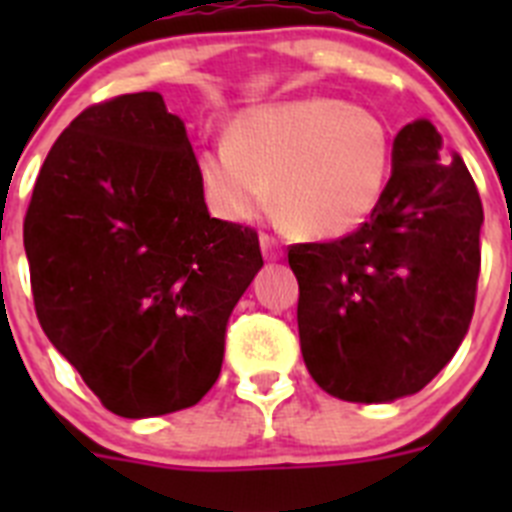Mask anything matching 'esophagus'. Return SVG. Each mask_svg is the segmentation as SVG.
Instances as JSON below:
<instances>
[{
  "mask_svg": "<svg viewBox=\"0 0 512 512\" xmlns=\"http://www.w3.org/2000/svg\"><path fill=\"white\" fill-rule=\"evenodd\" d=\"M259 243H261V251H264L266 259H269V261L282 259V248H279L277 238H271L269 233H261L259 235Z\"/></svg>",
  "mask_w": 512,
  "mask_h": 512,
  "instance_id": "34e87169",
  "label": "esophagus"
}]
</instances>
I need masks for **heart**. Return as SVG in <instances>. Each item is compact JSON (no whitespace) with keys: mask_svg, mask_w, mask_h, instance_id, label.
Masks as SVG:
<instances>
[{"mask_svg":"<svg viewBox=\"0 0 512 512\" xmlns=\"http://www.w3.org/2000/svg\"><path fill=\"white\" fill-rule=\"evenodd\" d=\"M392 138L377 112L336 97H307L243 112L228 143L200 153L207 202L228 220H256L274 202L307 238L359 228L384 192Z\"/></svg>","mask_w":512,"mask_h":512,"instance_id":"heart-1","label":"heart"}]
</instances>
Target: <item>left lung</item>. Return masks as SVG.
<instances>
[{"mask_svg":"<svg viewBox=\"0 0 512 512\" xmlns=\"http://www.w3.org/2000/svg\"><path fill=\"white\" fill-rule=\"evenodd\" d=\"M482 200L428 120L397 133L369 220L328 243L289 246L307 372L328 395H415L456 354L474 315Z\"/></svg>","mask_w":512,"mask_h":512,"instance_id":"left-lung-1","label":"left lung"}]
</instances>
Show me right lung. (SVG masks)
I'll return each mask as SVG.
<instances>
[{"label": "right lung", "mask_w": 512, "mask_h": 512, "mask_svg": "<svg viewBox=\"0 0 512 512\" xmlns=\"http://www.w3.org/2000/svg\"><path fill=\"white\" fill-rule=\"evenodd\" d=\"M45 336L104 408H192L264 266L259 233L210 217L184 122L158 92L92 104L58 135L25 212Z\"/></svg>", "instance_id": "obj_1"}]
</instances>
